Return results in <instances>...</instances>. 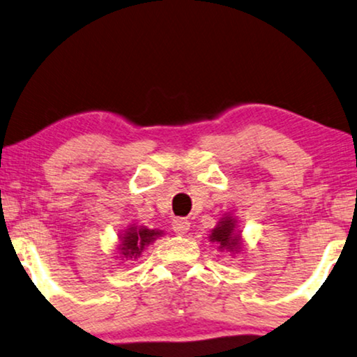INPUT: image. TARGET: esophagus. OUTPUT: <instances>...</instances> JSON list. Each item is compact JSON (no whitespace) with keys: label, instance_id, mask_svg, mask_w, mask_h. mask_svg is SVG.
<instances>
[{"label":"esophagus","instance_id":"obj_1","mask_svg":"<svg viewBox=\"0 0 357 357\" xmlns=\"http://www.w3.org/2000/svg\"><path fill=\"white\" fill-rule=\"evenodd\" d=\"M172 229H174V232L177 234V236H185V234H187L188 229H190V222L183 218H177V219H174Z\"/></svg>","mask_w":357,"mask_h":357}]
</instances>
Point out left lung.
Segmentation results:
<instances>
[{
  "instance_id": "left-lung-1",
  "label": "left lung",
  "mask_w": 357,
  "mask_h": 357,
  "mask_svg": "<svg viewBox=\"0 0 357 357\" xmlns=\"http://www.w3.org/2000/svg\"><path fill=\"white\" fill-rule=\"evenodd\" d=\"M209 242L216 243L219 252H229L231 255L241 253L243 248L242 231L238 229L237 219L232 214H224L219 222L209 232Z\"/></svg>"
}]
</instances>
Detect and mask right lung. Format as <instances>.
<instances>
[{"label":"right lung","mask_w":357,"mask_h":357,"mask_svg":"<svg viewBox=\"0 0 357 357\" xmlns=\"http://www.w3.org/2000/svg\"><path fill=\"white\" fill-rule=\"evenodd\" d=\"M162 236L164 231H159V229H149L146 226L130 224L119 236L120 242L116 245V250L120 253V260H136V258L141 257L146 247Z\"/></svg>","instance_id":"right-lung-1"}]
</instances>
